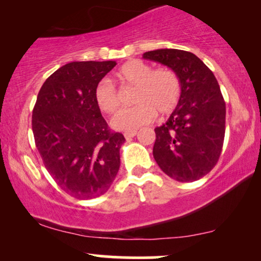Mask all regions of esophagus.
<instances>
[{
	"instance_id": "esophagus-1",
	"label": "esophagus",
	"mask_w": 261,
	"mask_h": 261,
	"mask_svg": "<svg viewBox=\"0 0 261 261\" xmlns=\"http://www.w3.org/2000/svg\"><path fill=\"white\" fill-rule=\"evenodd\" d=\"M137 135V131H127V133L124 134V137L126 138V140H131V138L135 137Z\"/></svg>"
}]
</instances>
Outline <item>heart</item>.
Returning <instances> with one entry per match:
<instances>
[{"instance_id": "heart-1", "label": "heart", "mask_w": 261, "mask_h": 261, "mask_svg": "<svg viewBox=\"0 0 261 261\" xmlns=\"http://www.w3.org/2000/svg\"><path fill=\"white\" fill-rule=\"evenodd\" d=\"M124 85L137 87L135 102L130 109H123L112 118L116 130L133 131L151 123L156 112L168 116L176 109L181 98V82L175 71L169 68L155 69L140 60L128 61L117 72ZM96 105L102 112L112 114L120 105L117 88L110 80H101L94 89Z\"/></svg>"}]
</instances>
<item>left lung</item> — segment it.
I'll return each instance as SVG.
<instances>
[{
	"instance_id": "left-lung-1",
	"label": "left lung",
	"mask_w": 261,
	"mask_h": 261,
	"mask_svg": "<svg viewBox=\"0 0 261 261\" xmlns=\"http://www.w3.org/2000/svg\"><path fill=\"white\" fill-rule=\"evenodd\" d=\"M143 58L171 68L181 82L178 106L155 128V161L176 181H196L214 168L223 147L225 102L217 80L192 52L160 48Z\"/></svg>"
}]
</instances>
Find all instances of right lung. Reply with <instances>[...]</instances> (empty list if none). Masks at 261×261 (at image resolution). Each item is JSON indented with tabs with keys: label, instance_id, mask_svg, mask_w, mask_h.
I'll return each mask as SVG.
<instances>
[{
	"label": "right lung",
	"instance_id": "add662e5",
	"mask_svg": "<svg viewBox=\"0 0 261 261\" xmlns=\"http://www.w3.org/2000/svg\"><path fill=\"white\" fill-rule=\"evenodd\" d=\"M114 61L71 62L48 76L38 93L32 130L45 168L64 192L92 199L119 171L125 138L112 133L94 99Z\"/></svg>",
	"mask_w": 261,
	"mask_h": 261
}]
</instances>
